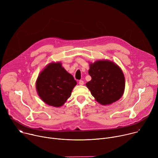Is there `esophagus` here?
Returning <instances> with one entry per match:
<instances>
[{
	"label": "esophagus",
	"mask_w": 158,
	"mask_h": 158,
	"mask_svg": "<svg viewBox=\"0 0 158 158\" xmlns=\"http://www.w3.org/2000/svg\"><path fill=\"white\" fill-rule=\"evenodd\" d=\"M79 85H84V81H82V80H80V81H79Z\"/></svg>",
	"instance_id": "1"
}]
</instances>
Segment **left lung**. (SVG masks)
Here are the masks:
<instances>
[{"mask_svg":"<svg viewBox=\"0 0 158 158\" xmlns=\"http://www.w3.org/2000/svg\"><path fill=\"white\" fill-rule=\"evenodd\" d=\"M92 79L86 83L95 100L103 106L118 101L125 89V77L120 67L113 61L98 60L89 64Z\"/></svg>","mask_w":158,"mask_h":158,"instance_id":"1","label":"left lung"}]
</instances>
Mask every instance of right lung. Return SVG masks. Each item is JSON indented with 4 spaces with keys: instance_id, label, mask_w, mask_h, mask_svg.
<instances>
[{
    "instance_id": "1",
    "label": "right lung",
    "mask_w": 158,
    "mask_h": 158,
    "mask_svg": "<svg viewBox=\"0 0 158 158\" xmlns=\"http://www.w3.org/2000/svg\"><path fill=\"white\" fill-rule=\"evenodd\" d=\"M77 84L60 62H52L44 67L35 82L37 93L43 102L59 107L70 98Z\"/></svg>"
}]
</instances>
